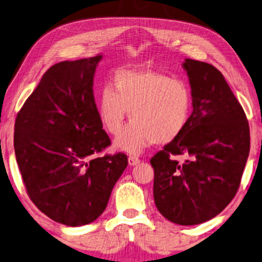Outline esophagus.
<instances>
[{"mask_svg":"<svg viewBox=\"0 0 262 262\" xmlns=\"http://www.w3.org/2000/svg\"><path fill=\"white\" fill-rule=\"evenodd\" d=\"M140 164V159L139 158H137L136 156H130L128 157V165L130 166H136Z\"/></svg>","mask_w":262,"mask_h":262,"instance_id":"34e87169","label":"esophagus"}]
</instances>
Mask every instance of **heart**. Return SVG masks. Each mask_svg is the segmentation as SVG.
Instances as JSON below:
<instances>
[{
    "instance_id": "heart-1",
    "label": "heart",
    "mask_w": 262,
    "mask_h": 262,
    "mask_svg": "<svg viewBox=\"0 0 262 262\" xmlns=\"http://www.w3.org/2000/svg\"><path fill=\"white\" fill-rule=\"evenodd\" d=\"M192 95L182 79L169 78L149 70H121L111 85L98 97V117L106 131L118 135L127 111L130 122L115 140V146L130 154H139L154 143L174 140L190 117Z\"/></svg>"
}]
</instances>
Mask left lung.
<instances>
[{"label": "left lung", "instance_id": "left-lung-1", "mask_svg": "<svg viewBox=\"0 0 262 262\" xmlns=\"http://www.w3.org/2000/svg\"><path fill=\"white\" fill-rule=\"evenodd\" d=\"M192 113L186 127L151 159L153 196L160 213L179 225L216 217L237 194L250 153L246 115L224 76L207 62L186 59ZM174 155H184L179 163Z\"/></svg>", "mask_w": 262, "mask_h": 262}]
</instances>
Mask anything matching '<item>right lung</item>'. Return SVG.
Segmentation results:
<instances>
[{"label": "right lung", "mask_w": 262, "mask_h": 262, "mask_svg": "<svg viewBox=\"0 0 262 262\" xmlns=\"http://www.w3.org/2000/svg\"><path fill=\"white\" fill-rule=\"evenodd\" d=\"M102 55L55 63L15 122L16 160L33 204L54 222L97 220L127 166L124 153L97 157L111 144L94 100Z\"/></svg>", "instance_id": "add662e5"}]
</instances>
